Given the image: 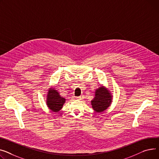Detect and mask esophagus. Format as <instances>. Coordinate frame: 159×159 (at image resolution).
Wrapping results in <instances>:
<instances>
[{
    "instance_id": "34e87169",
    "label": "esophagus",
    "mask_w": 159,
    "mask_h": 159,
    "mask_svg": "<svg viewBox=\"0 0 159 159\" xmlns=\"http://www.w3.org/2000/svg\"><path fill=\"white\" fill-rule=\"evenodd\" d=\"M78 99H80V100H82L84 99V96H78L76 98Z\"/></svg>"
}]
</instances>
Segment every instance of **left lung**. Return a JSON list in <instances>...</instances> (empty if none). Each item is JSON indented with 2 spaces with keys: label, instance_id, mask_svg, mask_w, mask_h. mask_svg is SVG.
<instances>
[{
  "label": "left lung",
  "instance_id": "obj_1",
  "mask_svg": "<svg viewBox=\"0 0 159 159\" xmlns=\"http://www.w3.org/2000/svg\"><path fill=\"white\" fill-rule=\"evenodd\" d=\"M111 99L110 92L105 87H100L96 90L95 97L91 101L92 107L96 112H101L110 107Z\"/></svg>",
  "mask_w": 159,
  "mask_h": 159
}]
</instances>
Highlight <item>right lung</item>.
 <instances>
[{"mask_svg":"<svg viewBox=\"0 0 159 159\" xmlns=\"http://www.w3.org/2000/svg\"><path fill=\"white\" fill-rule=\"evenodd\" d=\"M65 102V99L60 95V93L54 88L49 90L47 96V105L50 110L55 112H58L63 107Z\"/></svg>","mask_w":159,"mask_h":159,"instance_id":"right-lung-1","label":"right lung"}]
</instances>
